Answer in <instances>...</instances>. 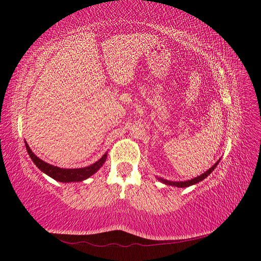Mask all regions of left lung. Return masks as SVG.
I'll return each instance as SVG.
<instances>
[{
	"label": "left lung",
	"mask_w": 261,
	"mask_h": 261,
	"mask_svg": "<svg viewBox=\"0 0 261 261\" xmlns=\"http://www.w3.org/2000/svg\"><path fill=\"white\" fill-rule=\"evenodd\" d=\"M219 162H220V160L217 161V163L213 164L212 167H211L208 171L202 173L201 175L197 176V177H195V178H192V179H188V180H184V181H171V180H168V179H163V178H161V177H158V179H159L160 181H162V183H164L165 185H171V186H176V187H188V186H192V185H194V184L199 183V181H201L202 179L206 178V177L210 174V173L216 169V167H217Z\"/></svg>",
	"instance_id": "8db88e82"
}]
</instances>
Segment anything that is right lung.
Returning <instances> with one entry per match:
<instances>
[{
    "mask_svg": "<svg viewBox=\"0 0 261 261\" xmlns=\"http://www.w3.org/2000/svg\"><path fill=\"white\" fill-rule=\"evenodd\" d=\"M25 145H26V149H27V152H28L29 156L31 158V160L34 161V163L37 165L38 169L41 170L43 173H45L46 175H49L53 179L58 180V181H62V183L82 181L86 178L90 177L102 167V165H103V163L107 160V153H106V154H103V156H102L100 160L89 165V167L81 168V169H62V168L54 167V165L49 164V163L44 162L43 160L39 159V158L33 151H31V149L26 141H25Z\"/></svg>",
    "mask_w": 261,
    "mask_h": 261,
    "instance_id": "right-lung-1",
    "label": "right lung"
}]
</instances>
